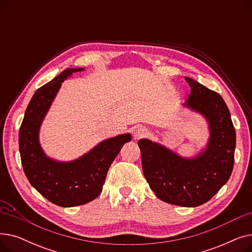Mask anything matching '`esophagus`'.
<instances>
[{"instance_id": "obj_1", "label": "esophagus", "mask_w": 252, "mask_h": 252, "mask_svg": "<svg viewBox=\"0 0 252 252\" xmlns=\"http://www.w3.org/2000/svg\"><path fill=\"white\" fill-rule=\"evenodd\" d=\"M133 134H134V138L136 140H139V139L145 138L148 135V129L145 126H138L135 128Z\"/></svg>"}]
</instances>
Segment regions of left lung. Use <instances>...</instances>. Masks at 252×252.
<instances>
[{
  "label": "left lung",
  "instance_id": "left-lung-1",
  "mask_svg": "<svg viewBox=\"0 0 252 252\" xmlns=\"http://www.w3.org/2000/svg\"><path fill=\"white\" fill-rule=\"evenodd\" d=\"M189 108L203 114L209 124L206 150L193 159H185L159 144L141 139L142 168L151 190L160 200L195 207L211 199L232 174L236 133L228 106L217 92L190 77Z\"/></svg>",
  "mask_w": 252,
  "mask_h": 252
}]
</instances>
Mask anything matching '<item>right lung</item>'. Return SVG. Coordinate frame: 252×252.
Returning <instances> with one entry per match:
<instances>
[{
	"label": "right lung",
	"mask_w": 252,
	"mask_h": 252,
	"mask_svg": "<svg viewBox=\"0 0 252 252\" xmlns=\"http://www.w3.org/2000/svg\"><path fill=\"white\" fill-rule=\"evenodd\" d=\"M83 68L66 69L36 90L19 129V151L24 174L32 186L50 202L62 207L86 204L102 192L107 171L131 136L125 134L102 143L78 159L58 162L45 155L38 143V129L62 82Z\"/></svg>",
	"instance_id": "add662e5"
}]
</instances>
